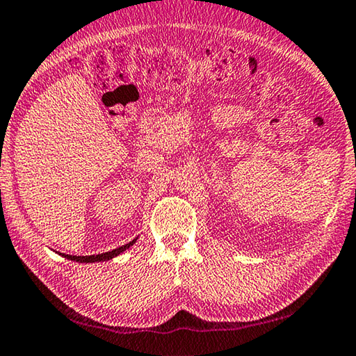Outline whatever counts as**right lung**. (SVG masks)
Returning a JSON list of instances; mask_svg holds the SVG:
<instances>
[{"instance_id": "obj_1", "label": "right lung", "mask_w": 356, "mask_h": 356, "mask_svg": "<svg viewBox=\"0 0 356 356\" xmlns=\"http://www.w3.org/2000/svg\"><path fill=\"white\" fill-rule=\"evenodd\" d=\"M134 242H136V239L131 241L129 244H127V245H122V247L115 248V250L106 252V253H102V254H90V257H73V254H62V257H65L67 259L76 261V263H97V261H108V259H112L114 257H117V254H120L122 252L127 250V248L133 245Z\"/></svg>"}]
</instances>
